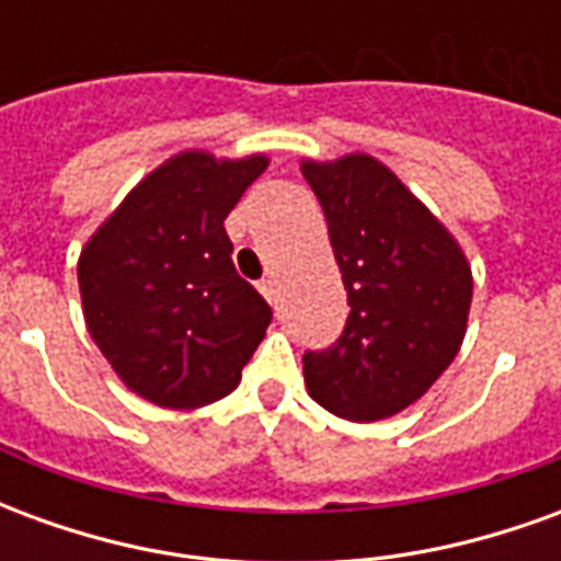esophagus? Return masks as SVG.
Here are the masks:
<instances>
[{
  "label": "esophagus",
  "instance_id": "1",
  "mask_svg": "<svg viewBox=\"0 0 561 561\" xmlns=\"http://www.w3.org/2000/svg\"><path fill=\"white\" fill-rule=\"evenodd\" d=\"M257 291L267 297V304H276V297H279V285H276V279L270 276V279H264L261 285H257Z\"/></svg>",
  "mask_w": 561,
  "mask_h": 561
}]
</instances>
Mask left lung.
I'll return each instance as SVG.
<instances>
[{"label": "left lung", "instance_id": "obj_1", "mask_svg": "<svg viewBox=\"0 0 561 561\" xmlns=\"http://www.w3.org/2000/svg\"><path fill=\"white\" fill-rule=\"evenodd\" d=\"M328 216L348 321L304 357L309 397L345 421H385L433 388L466 340L471 264L457 237L369 152L300 161Z\"/></svg>", "mask_w": 561, "mask_h": 561}]
</instances>
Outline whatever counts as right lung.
Segmentation results:
<instances>
[{
    "label": "right lung",
    "instance_id": "add662e5",
    "mask_svg": "<svg viewBox=\"0 0 561 561\" xmlns=\"http://www.w3.org/2000/svg\"><path fill=\"white\" fill-rule=\"evenodd\" d=\"M270 159L183 149L140 180L80 249L83 321L119 381L161 409L228 397L270 306L233 270L228 213Z\"/></svg>",
    "mask_w": 561,
    "mask_h": 561
}]
</instances>
